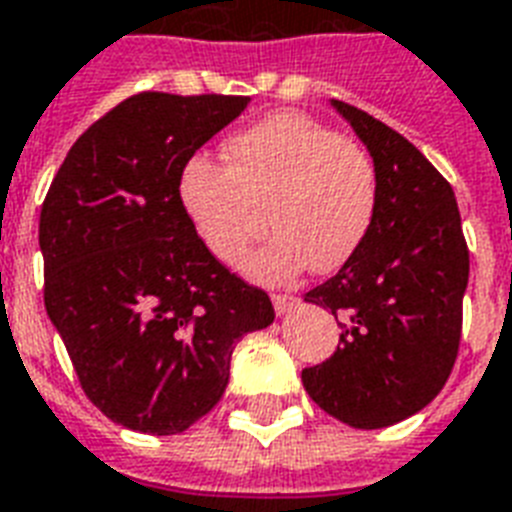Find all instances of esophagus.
Returning a JSON list of instances; mask_svg holds the SVG:
<instances>
[{
  "mask_svg": "<svg viewBox=\"0 0 512 512\" xmlns=\"http://www.w3.org/2000/svg\"><path fill=\"white\" fill-rule=\"evenodd\" d=\"M272 304H275L277 315H288L291 310H296L299 299H296V296H288V293H275V296H272Z\"/></svg>",
  "mask_w": 512,
  "mask_h": 512,
  "instance_id": "esophagus-1",
  "label": "esophagus"
}]
</instances>
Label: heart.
<instances>
[{"label": "heart", "mask_w": 512, "mask_h": 512, "mask_svg": "<svg viewBox=\"0 0 512 512\" xmlns=\"http://www.w3.org/2000/svg\"><path fill=\"white\" fill-rule=\"evenodd\" d=\"M226 165L192 157L178 202L194 237L221 264H237L267 208L275 235L243 261L256 283L336 272L358 256L379 211L374 157L312 117L269 114L224 144Z\"/></svg>", "instance_id": "b5f03b06"}]
</instances>
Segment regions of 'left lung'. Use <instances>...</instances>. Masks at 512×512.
<instances>
[{"mask_svg":"<svg viewBox=\"0 0 512 512\" xmlns=\"http://www.w3.org/2000/svg\"><path fill=\"white\" fill-rule=\"evenodd\" d=\"M379 173L371 235L304 301L331 310L342 336L301 382L326 414L358 430L403 422L443 390L462 336L470 275L454 189L417 146L344 101H331Z\"/></svg>","mask_w":512,"mask_h":512,"instance_id":"left-lung-1","label":"left lung"}]
</instances>
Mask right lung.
I'll list each match as a JSON object with an SVG mask.
<instances>
[{"mask_svg":"<svg viewBox=\"0 0 512 512\" xmlns=\"http://www.w3.org/2000/svg\"><path fill=\"white\" fill-rule=\"evenodd\" d=\"M245 95L138 93L77 138L39 216L45 307L79 384L117 425L176 435L227 390L235 344L272 301L194 237L186 162Z\"/></svg>","mask_w":512,"mask_h":512,"instance_id":"right-lung-1","label":"right lung"}]
</instances>
